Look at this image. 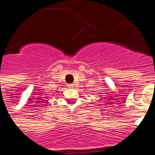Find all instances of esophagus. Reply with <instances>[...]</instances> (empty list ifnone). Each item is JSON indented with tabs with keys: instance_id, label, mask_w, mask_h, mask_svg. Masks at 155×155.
<instances>
[{
	"instance_id": "1",
	"label": "esophagus",
	"mask_w": 155,
	"mask_h": 155,
	"mask_svg": "<svg viewBox=\"0 0 155 155\" xmlns=\"http://www.w3.org/2000/svg\"><path fill=\"white\" fill-rule=\"evenodd\" d=\"M68 87H73V84H69Z\"/></svg>"
}]
</instances>
